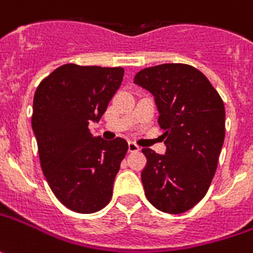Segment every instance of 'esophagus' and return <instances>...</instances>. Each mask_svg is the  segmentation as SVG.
I'll use <instances>...</instances> for the list:
<instances>
[{"label": "esophagus", "instance_id": "34e87169", "mask_svg": "<svg viewBox=\"0 0 253 253\" xmlns=\"http://www.w3.org/2000/svg\"><path fill=\"white\" fill-rule=\"evenodd\" d=\"M128 151L130 153H137V151H140V147L133 141H128Z\"/></svg>", "mask_w": 253, "mask_h": 253}]
</instances>
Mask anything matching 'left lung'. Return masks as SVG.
Segmentation results:
<instances>
[{"label": "left lung", "mask_w": 253, "mask_h": 253, "mask_svg": "<svg viewBox=\"0 0 253 253\" xmlns=\"http://www.w3.org/2000/svg\"><path fill=\"white\" fill-rule=\"evenodd\" d=\"M134 84L151 92L165 130L167 153L143 148L144 193L160 211L180 214L207 193L225 137L221 96L197 68L161 64L138 71Z\"/></svg>", "instance_id": "left-lung-1"}]
</instances>
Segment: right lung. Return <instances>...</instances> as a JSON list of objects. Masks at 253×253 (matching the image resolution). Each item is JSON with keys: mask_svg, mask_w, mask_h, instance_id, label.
Instances as JSON below:
<instances>
[{"mask_svg": "<svg viewBox=\"0 0 253 253\" xmlns=\"http://www.w3.org/2000/svg\"><path fill=\"white\" fill-rule=\"evenodd\" d=\"M122 67L64 64L39 84L33 98L32 128L40 165L54 196L75 213L102 210L127 153L125 138L92 137L123 81Z\"/></svg>", "mask_w": 253, "mask_h": 253, "instance_id": "obj_1", "label": "right lung"}]
</instances>
